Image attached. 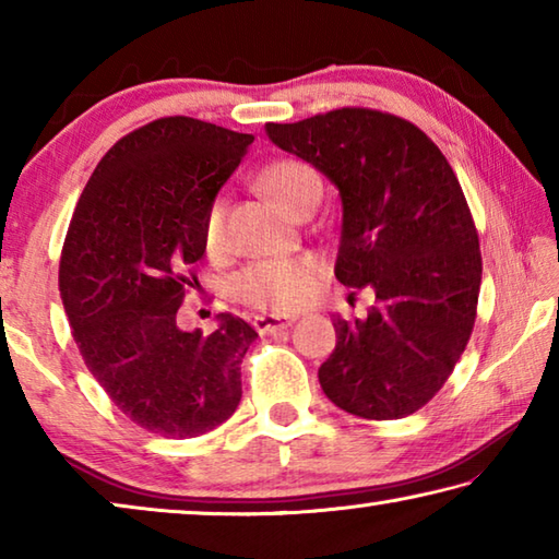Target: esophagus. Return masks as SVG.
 <instances>
[{
    "mask_svg": "<svg viewBox=\"0 0 559 559\" xmlns=\"http://www.w3.org/2000/svg\"><path fill=\"white\" fill-rule=\"evenodd\" d=\"M290 325H293V318H281V316H257L253 318V328H257L261 335L281 333V330H288Z\"/></svg>",
    "mask_w": 559,
    "mask_h": 559,
    "instance_id": "obj_1",
    "label": "esophagus"
}]
</instances>
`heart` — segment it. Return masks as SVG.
<instances>
[{
  "instance_id": "b5f03b06",
  "label": "heart",
  "mask_w": 559,
  "mask_h": 559,
  "mask_svg": "<svg viewBox=\"0 0 559 559\" xmlns=\"http://www.w3.org/2000/svg\"><path fill=\"white\" fill-rule=\"evenodd\" d=\"M261 185L283 210L293 212L308 189L320 187L318 175L298 159H278L261 173ZM224 200H214L204 214V246L219 251L224 243ZM318 261L310 257L269 259L249 263L231 278V296L246 306L269 310V313H290L306 306L316 290Z\"/></svg>"
}]
</instances>
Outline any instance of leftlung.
I'll list each match as a JSON object with an SVG mask.
<instances>
[{
    "mask_svg": "<svg viewBox=\"0 0 559 559\" xmlns=\"http://www.w3.org/2000/svg\"><path fill=\"white\" fill-rule=\"evenodd\" d=\"M266 135L335 185V276L377 298L367 318L333 320L320 386L362 419L414 414L449 380L476 320L484 266L456 175L419 128L380 110L266 122Z\"/></svg>",
    "mask_w": 559,
    "mask_h": 559,
    "instance_id": "left-lung-1",
    "label": "left lung"
}]
</instances>
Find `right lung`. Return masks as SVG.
I'll list each match as a JSON object with an SVG mask.
<instances>
[{"mask_svg": "<svg viewBox=\"0 0 559 559\" xmlns=\"http://www.w3.org/2000/svg\"><path fill=\"white\" fill-rule=\"evenodd\" d=\"M253 135L159 118L93 169L59 269L73 340L112 404L165 439L212 431L241 402V359L259 337L231 313L216 330L177 328L189 266L204 257V214Z\"/></svg>", "mask_w": 559, "mask_h": 559, "instance_id": "right-lung-1", "label": "right lung"}]
</instances>
